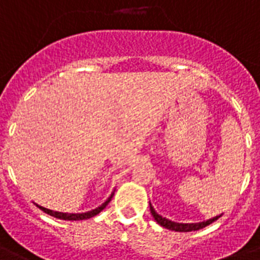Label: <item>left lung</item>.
Listing matches in <instances>:
<instances>
[{
	"label": "left lung",
	"instance_id": "obj_1",
	"mask_svg": "<svg viewBox=\"0 0 260 260\" xmlns=\"http://www.w3.org/2000/svg\"><path fill=\"white\" fill-rule=\"evenodd\" d=\"M150 210H151V214L154 216L155 221L158 222L159 225H162L163 228H167V230H170V231H175V232H191V231L202 230V228H205L206 225H209V224H212L213 221H216L217 218L221 217V214H220V216L209 218V220H206V221L183 224V222H175V221H171V220H169V218L166 217H162L160 214H158L156 212H155L154 206L151 205V202H150Z\"/></svg>",
	"mask_w": 260,
	"mask_h": 260
}]
</instances>
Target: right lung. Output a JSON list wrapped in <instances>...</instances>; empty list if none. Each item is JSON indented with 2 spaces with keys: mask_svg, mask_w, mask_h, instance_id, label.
<instances>
[{
  "mask_svg": "<svg viewBox=\"0 0 260 260\" xmlns=\"http://www.w3.org/2000/svg\"><path fill=\"white\" fill-rule=\"evenodd\" d=\"M113 194H110V197L106 200L102 205H100L98 208H95V209L93 210H89V212H85V213H62V212H55V210H51V209H47V208H44V206H40L36 204V206H38L39 209H42L44 213L50 214V216H52V217H56V218H60V220H70V221H77V220H87V218H91L94 217V216H97L100 212H101L102 209H105L106 205L109 204L110 200H112V197H113Z\"/></svg>",
  "mask_w": 260,
  "mask_h": 260,
  "instance_id": "right-lung-1",
  "label": "right lung"
}]
</instances>
